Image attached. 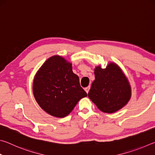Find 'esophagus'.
Here are the masks:
<instances>
[{
	"label": "esophagus",
	"mask_w": 155,
	"mask_h": 155,
	"mask_svg": "<svg viewBox=\"0 0 155 155\" xmlns=\"http://www.w3.org/2000/svg\"><path fill=\"white\" fill-rule=\"evenodd\" d=\"M90 86H88V87L85 88V90L86 92H87V94H88V92H89V91H90Z\"/></svg>",
	"instance_id": "34e87169"
}]
</instances>
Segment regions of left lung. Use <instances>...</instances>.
I'll list each match as a JSON object with an SVG mask.
<instances>
[{"mask_svg":"<svg viewBox=\"0 0 155 155\" xmlns=\"http://www.w3.org/2000/svg\"><path fill=\"white\" fill-rule=\"evenodd\" d=\"M94 74L88 97L101 111L112 114L127 104L131 96L130 85L118 65L110 63L104 69L99 65Z\"/></svg>","mask_w":155,"mask_h":155,"instance_id":"8db88e82","label":"left lung"}]
</instances>
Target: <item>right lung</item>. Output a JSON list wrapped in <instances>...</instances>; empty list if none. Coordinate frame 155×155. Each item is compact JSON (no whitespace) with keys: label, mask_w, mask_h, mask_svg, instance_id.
I'll list each match as a JSON object with an SVG mask.
<instances>
[{"label":"right lung","mask_w":155,"mask_h":155,"mask_svg":"<svg viewBox=\"0 0 155 155\" xmlns=\"http://www.w3.org/2000/svg\"><path fill=\"white\" fill-rule=\"evenodd\" d=\"M33 92L41 108L57 117L66 116L87 96L79 78L72 72L71 63L59 55L50 57L39 69L33 80Z\"/></svg>","instance_id":"1"}]
</instances>
